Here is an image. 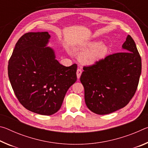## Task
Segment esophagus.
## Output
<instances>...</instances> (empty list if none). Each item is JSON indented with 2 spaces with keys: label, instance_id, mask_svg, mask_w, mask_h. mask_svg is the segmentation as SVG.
<instances>
[{
  "label": "esophagus",
  "instance_id": "obj_1",
  "mask_svg": "<svg viewBox=\"0 0 148 148\" xmlns=\"http://www.w3.org/2000/svg\"><path fill=\"white\" fill-rule=\"evenodd\" d=\"M82 73V71L81 69H78L77 70V72H76V74H77V78H79L80 76H81V74Z\"/></svg>",
  "mask_w": 148,
  "mask_h": 148
}]
</instances>
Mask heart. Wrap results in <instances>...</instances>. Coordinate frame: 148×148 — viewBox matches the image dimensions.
<instances>
[{
    "label": "heart",
    "instance_id": "heart-1",
    "mask_svg": "<svg viewBox=\"0 0 148 148\" xmlns=\"http://www.w3.org/2000/svg\"><path fill=\"white\" fill-rule=\"evenodd\" d=\"M84 52L80 56V60L86 64H92L102 59L106 56L108 47L105 44H101L99 41H89L85 42L80 47Z\"/></svg>",
    "mask_w": 148,
    "mask_h": 148
}]
</instances>
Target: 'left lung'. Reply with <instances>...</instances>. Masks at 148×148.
I'll return each mask as SVG.
<instances>
[{"mask_svg": "<svg viewBox=\"0 0 148 148\" xmlns=\"http://www.w3.org/2000/svg\"><path fill=\"white\" fill-rule=\"evenodd\" d=\"M124 51L106 56L91 66H84L80 81L85 101L91 112L105 115L128 104L136 92L141 74V57L128 35Z\"/></svg>", "mask_w": 148, "mask_h": 148, "instance_id": "8db88e82", "label": "left lung"}]
</instances>
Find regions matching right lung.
Masks as SVG:
<instances>
[{
  "label": "right lung",
  "mask_w": 148,
  "mask_h": 148,
  "mask_svg": "<svg viewBox=\"0 0 148 148\" xmlns=\"http://www.w3.org/2000/svg\"><path fill=\"white\" fill-rule=\"evenodd\" d=\"M47 32H28L16 44L8 62L10 82L17 99L29 111L50 116L61 108L65 95L77 80V64L64 66L46 47Z\"/></svg>",
  "instance_id": "add662e5"
}]
</instances>
